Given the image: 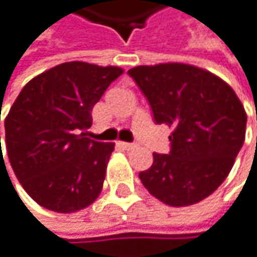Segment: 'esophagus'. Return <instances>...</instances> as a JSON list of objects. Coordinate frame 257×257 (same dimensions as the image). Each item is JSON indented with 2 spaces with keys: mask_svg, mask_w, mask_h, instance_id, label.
Returning <instances> with one entry per match:
<instances>
[{
  "mask_svg": "<svg viewBox=\"0 0 257 257\" xmlns=\"http://www.w3.org/2000/svg\"><path fill=\"white\" fill-rule=\"evenodd\" d=\"M118 146H120L121 149H124V151H133L137 145H136V143H124V142H120Z\"/></svg>",
  "mask_w": 257,
  "mask_h": 257,
  "instance_id": "esophagus-1",
  "label": "esophagus"
}]
</instances>
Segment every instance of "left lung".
I'll use <instances>...</instances> for the list:
<instances>
[{
    "instance_id": "1",
    "label": "left lung",
    "mask_w": 257,
    "mask_h": 257,
    "mask_svg": "<svg viewBox=\"0 0 257 257\" xmlns=\"http://www.w3.org/2000/svg\"><path fill=\"white\" fill-rule=\"evenodd\" d=\"M148 97L154 120L173 127L169 155L154 154L139 176L170 206H190L211 196L227 178L245 140L247 114L232 87L217 75L184 63L127 70Z\"/></svg>"
}]
</instances>
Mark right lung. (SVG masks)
<instances>
[{
	"mask_svg": "<svg viewBox=\"0 0 257 257\" xmlns=\"http://www.w3.org/2000/svg\"><path fill=\"white\" fill-rule=\"evenodd\" d=\"M121 73L117 66L69 61L21 90L4 120L6 149L18 181L40 206L70 214L100 194L114 143L90 140L85 131L93 106Z\"/></svg>",
	"mask_w": 257,
	"mask_h": 257,
	"instance_id": "1",
	"label": "right lung"
}]
</instances>
